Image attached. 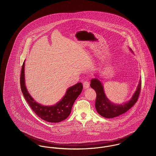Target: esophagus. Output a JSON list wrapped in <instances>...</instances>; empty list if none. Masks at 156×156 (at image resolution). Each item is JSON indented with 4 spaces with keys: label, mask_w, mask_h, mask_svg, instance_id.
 <instances>
[{
    "label": "esophagus",
    "mask_w": 156,
    "mask_h": 156,
    "mask_svg": "<svg viewBox=\"0 0 156 156\" xmlns=\"http://www.w3.org/2000/svg\"><path fill=\"white\" fill-rule=\"evenodd\" d=\"M83 87L84 89H87L89 87V82L86 81L83 82Z\"/></svg>",
    "instance_id": "34e87169"
}]
</instances>
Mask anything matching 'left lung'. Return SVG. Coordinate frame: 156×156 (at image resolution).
<instances>
[{
  "mask_svg": "<svg viewBox=\"0 0 156 156\" xmlns=\"http://www.w3.org/2000/svg\"><path fill=\"white\" fill-rule=\"evenodd\" d=\"M130 50L132 51L131 49ZM90 86L97 93L95 108L98 113L104 118H113L125 113L136 103L140 93L141 81L139 82L137 89L130 101L119 105L112 103L107 98L104 92V87L102 83L97 78L91 80Z\"/></svg>",
  "mask_w": 156,
  "mask_h": 156,
  "instance_id": "left-lung-1",
  "label": "left lung"
}]
</instances>
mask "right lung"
Instances as JSON below:
<instances>
[{"label":"right lung","mask_w":156,"mask_h":156,"mask_svg":"<svg viewBox=\"0 0 156 156\" xmlns=\"http://www.w3.org/2000/svg\"><path fill=\"white\" fill-rule=\"evenodd\" d=\"M20 87L23 94L31 109L37 116L46 122L58 123L69 116L76 99L83 89L81 82L67 89L65 96L57 104L52 106H44L37 103L30 96L27 90L24 80V62L23 64L20 75Z\"/></svg>","instance_id":"obj_1"}]
</instances>
